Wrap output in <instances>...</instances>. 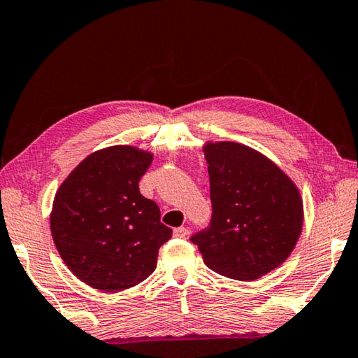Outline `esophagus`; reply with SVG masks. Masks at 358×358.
I'll list each match as a JSON object with an SVG mask.
<instances>
[{
    "label": "esophagus",
    "mask_w": 358,
    "mask_h": 358,
    "mask_svg": "<svg viewBox=\"0 0 358 358\" xmlns=\"http://www.w3.org/2000/svg\"><path fill=\"white\" fill-rule=\"evenodd\" d=\"M189 236H190V231L187 228H176L174 229V237H178V239H187Z\"/></svg>",
    "instance_id": "esophagus-1"
}]
</instances>
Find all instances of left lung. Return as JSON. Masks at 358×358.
Segmentation results:
<instances>
[{"instance_id":"left-lung-1","label":"left lung","mask_w":358,"mask_h":358,"mask_svg":"<svg viewBox=\"0 0 358 358\" xmlns=\"http://www.w3.org/2000/svg\"><path fill=\"white\" fill-rule=\"evenodd\" d=\"M212 220L192 236L206 266L227 278L252 281L283 264L303 227L297 185L258 150L208 141Z\"/></svg>"}]
</instances>
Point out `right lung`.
Here are the masks:
<instances>
[{
  "label": "right lung",
  "mask_w": 358,
  "mask_h": 358,
  "mask_svg": "<svg viewBox=\"0 0 358 358\" xmlns=\"http://www.w3.org/2000/svg\"><path fill=\"white\" fill-rule=\"evenodd\" d=\"M152 154L135 146H110L81 160L59 185L50 229L61 259L94 289L119 292L146 280L159 248L173 229L160 209L140 193Z\"/></svg>",
  "instance_id": "1"
}]
</instances>
